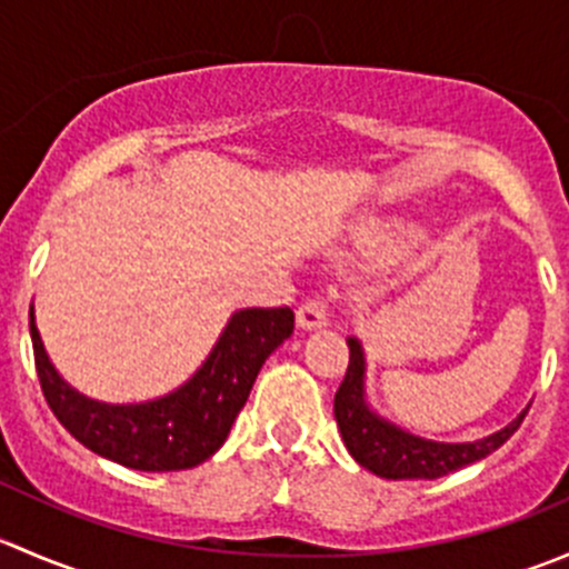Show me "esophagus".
<instances>
[{"label": "esophagus", "instance_id": "esophagus-1", "mask_svg": "<svg viewBox=\"0 0 569 569\" xmlns=\"http://www.w3.org/2000/svg\"><path fill=\"white\" fill-rule=\"evenodd\" d=\"M327 325V306L321 300L302 302L297 311V327L300 330H321Z\"/></svg>", "mask_w": 569, "mask_h": 569}]
</instances>
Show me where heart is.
<instances>
[{"mask_svg":"<svg viewBox=\"0 0 569 569\" xmlns=\"http://www.w3.org/2000/svg\"><path fill=\"white\" fill-rule=\"evenodd\" d=\"M363 242L369 244L371 250H386V248H391V237H388L386 231H371V233H366Z\"/></svg>","mask_w":569,"mask_h":569,"instance_id":"1","label":"heart"}]
</instances>
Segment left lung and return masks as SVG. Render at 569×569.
Listing matches in <instances>:
<instances>
[{
	"label": "left lung",
	"instance_id": "8db88e82",
	"mask_svg": "<svg viewBox=\"0 0 569 569\" xmlns=\"http://www.w3.org/2000/svg\"><path fill=\"white\" fill-rule=\"evenodd\" d=\"M349 343V366L341 388L336 391V412L338 432H341L343 446L355 462L363 465L371 473L382 479H440L470 462L485 460L496 449H501L518 427L523 423L526 410L515 421L487 438L470 440V443H440V440L418 438L407 429L382 418L380 412L371 410L366 399V355L363 343L355 336L347 338Z\"/></svg>",
	"mask_w": 569,
	"mask_h": 569
}]
</instances>
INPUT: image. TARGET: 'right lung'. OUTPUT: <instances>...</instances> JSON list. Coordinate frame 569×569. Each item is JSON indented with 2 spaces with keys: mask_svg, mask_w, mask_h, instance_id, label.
Wrapping results in <instances>:
<instances>
[{
  "mask_svg": "<svg viewBox=\"0 0 569 569\" xmlns=\"http://www.w3.org/2000/svg\"><path fill=\"white\" fill-rule=\"evenodd\" d=\"M295 332L291 308H242L228 319L209 358L176 391L134 405L79 393L49 360L30 308L40 388L57 421L99 457L134 470H187L206 462L231 432L263 360Z\"/></svg>",
  "mask_w": 569,
  "mask_h": 569,
  "instance_id": "add662e5",
  "label": "right lung"
}]
</instances>
